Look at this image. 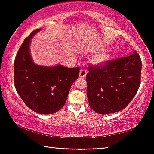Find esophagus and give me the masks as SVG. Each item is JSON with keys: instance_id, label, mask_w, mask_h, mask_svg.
Returning <instances> with one entry per match:
<instances>
[{"instance_id": "1", "label": "esophagus", "mask_w": 154, "mask_h": 154, "mask_svg": "<svg viewBox=\"0 0 154 154\" xmlns=\"http://www.w3.org/2000/svg\"><path fill=\"white\" fill-rule=\"evenodd\" d=\"M86 74H87V71L85 69H81L80 70V73H79V77L80 78H85Z\"/></svg>"}]
</instances>
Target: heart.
<instances>
[{"label": "heart", "instance_id": "obj_1", "mask_svg": "<svg viewBox=\"0 0 154 154\" xmlns=\"http://www.w3.org/2000/svg\"><path fill=\"white\" fill-rule=\"evenodd\" d=\"M111 57V53L109 52H101L100 53L97 54L92 59V61L95 63V64H102L109 60V59Z\"/></svg>", "mask_w": 154, "mask_h": 154}]
</instances>
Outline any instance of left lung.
Masks as SVG:
<instances>
[{"instance_id": "8db88e82", "label": "left lung", "mask_w": 154, "mask_h": 154, "mask_svg": "<svg viewBox=\"0 0 154 154\" xmlns=\"http://www.w3.org/2000/svg\"><path fill=\"white\" fill-rule=\"evenodd\" d=\"M142 61L137 52L124 57L89 65L86 75L90 106L100 114L123 110L137 92Z\"/></svg>"}]
</instances>
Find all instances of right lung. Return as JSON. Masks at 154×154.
Returning <instances> with one entry per match:
<instances>
[{
    "mask_svg": "<svg viewBox=\"0 0 154 154\" xmlns=\"http://www.w3.org/2000/svg\"><path fill=\"white\" fill-rule=\"evenodd\" d=\"M40 30L33 31L18 50L14 62V83L29 109L41 114H52L66 103L71 85L79 75L80 68L35 65L31 60L29 44Z\"/></svg>",
    "mask_w": 154,
    "mask_h": 154,
    "instance_id": "add662e5",
    "label": "right lung"
}]
</instances>
